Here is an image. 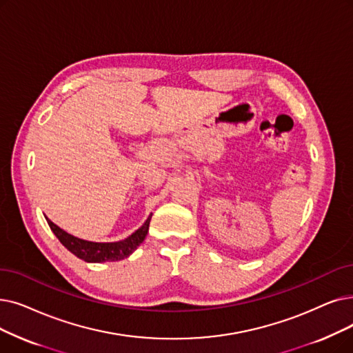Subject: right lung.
<instances>
[{"instance_id": "add662e5", "label": "right lung", "mask_w": 353, "mask_h": 353, "mask_svg": "<svg viewBox=\"0 0 353 353\" xmlns=\"http://www.w3.org/2000/svg\"><path fill=\"white\" fill-rule=\"evenodd\" d=\"M46 221H48L56 238L62 242L63 247L69 250L73 255L83 259L85 263H105V261H121V259L130 256L137 248L140 247V243L147 236L151 214L143 223V226L137 229L134 234H131L125 239L117 241V242H94V241L81 239L78 236L68 234L62 228H59L56 223H53L50 219L46 218Z\"/></svg>"}]
</instances>
